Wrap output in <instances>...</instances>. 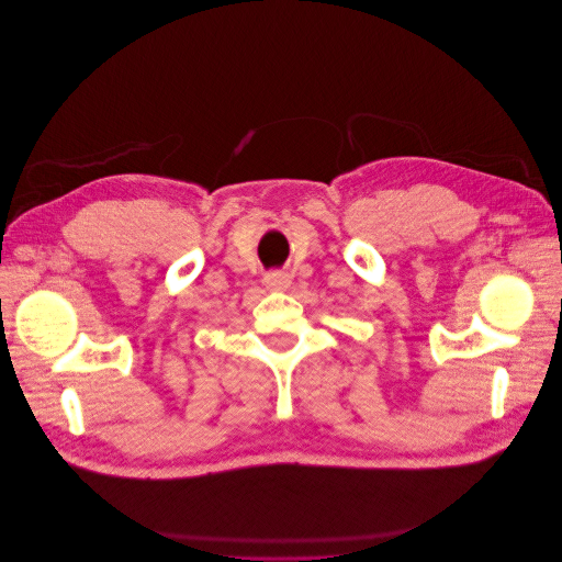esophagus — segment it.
<instances>
[{
    "mask_svg": "<svg viewBox=\"0 0 562 562\" xmlns=\"http://www.w3.org/2000/svg\"><path fill=\"white\" fill-rule=\"evenodd\" d=\"M265 285L269 291H288V288H291V277H288L285 271H269L265 277Z\"/></svg>",
    "mask_w": 562,
    "mask_h": 562,
    "instance_id": "1",
    "label": "esophagus"
}]
</instances>
